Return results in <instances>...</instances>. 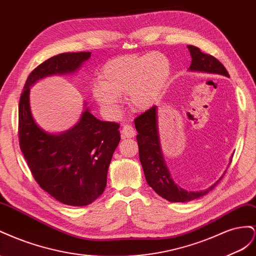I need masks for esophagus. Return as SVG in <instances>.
Returning a JSON list of instances; mask_svg holds the SVG:
<instances>
[{
    "mask_svg": "<svg viewBox=\"0 0 256 256\" xmlns=\"http://www.w3.org/2000/svg\"><path fill=\"white\" fill-rule=\"evenodd\" d=\"M136 135L135 133V130L133 128V126H128V124H126V126H123L121 128V136L122 138H132Z\"/></svg>",
    "mask_w": 256,
    "mask_h": 256,
    "instance_id": "1",
    "label": "esophagus"
}]
</instances>
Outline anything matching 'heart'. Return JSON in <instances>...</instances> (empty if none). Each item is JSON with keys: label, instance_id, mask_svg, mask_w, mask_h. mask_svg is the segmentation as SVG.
Here are the masks:
<instances>
[{"label": "heart", "instance_id": "obj_1", "mask_svg": "<svg viewBox=\"0 0 256 256\" xmlns=\"http://www.w3.org/2000/svg\"><path fill=\"white\" fill-rule=\"evenodd\" d=\"M170 72V60L160 52L116 56L103 65L92 96L109 114L118 112L124 94L134 110H148L162 96Z\"/></svg>", "mask_w": 256, "mask_h": 256}]
</instances>
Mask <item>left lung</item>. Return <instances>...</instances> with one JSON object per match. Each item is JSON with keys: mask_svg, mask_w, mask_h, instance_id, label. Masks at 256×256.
Here are the masks:
<instances>
[{"mask_svg": "<svg viewBox=\"0 0 256 256\" xmlns=\"http://www.w3.org/2000/svg\"><path fill=\"white\" fill-rule=\"evenodd\" d=\"M192 58L190 72H206V74H216L230 77L228 70L223 64L214 56L202 54L200 48L188 46ZM158 107L153 106L149 110L138 116L135 119V128L137 130V142L140 148V160L148 184L154 190L160 197L172 202H186L206 195L220 181L204 191H186L177 184H174L170 176L168 167L166 165L164 156L160 149V142L158 130ZM232 162V158H230Z\"/></svg>", "mask_w": 256, "mask_h": 256, "instance_id": "1", "label": "left lung"}]
</instances>
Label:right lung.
Returning <instances> with one entry per match:
<instances>
[{"label": "right lung", "instance_id": "obj_1", "mask_svg": "<svg viewBox=\"0 0 256 256\" xmlns=\"http://www.w3.org/2000/svg\"><path fill=\"white\" fill-rule=\"evenodd\" d=\"M91 52H65L38 65L28 75L19 102V144L40 186L58 202L86 206L103 194L119 124L96 118L84 103L79 121L62 133H49L35 122L30 88L49 76L74 74Z\"/></svg>", "mask_w": 256, "mask_h": 256}]
</instances>
